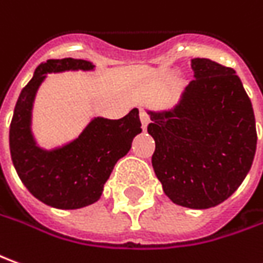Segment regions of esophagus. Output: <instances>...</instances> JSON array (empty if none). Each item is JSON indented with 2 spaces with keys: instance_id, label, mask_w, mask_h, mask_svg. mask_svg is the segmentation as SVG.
<instances>
[{
  "instance_id": "obj_1",
  "label": "esophagus",
  "mask_w": 263,
  "mask_h": 263,
  "mask_svg": "<svg viewBox=\"0 0 263 263\" xmlns=\"http://www.w3.org/2000/svg\"><path fill=\"white\" fill-rule=\"evenodd\" d=\"M139 118H141V124H142V129L145 131L146 126H148V124H149V115L146 114L145 110H141V112H139Z\"/></svg>"
}]
</instances>
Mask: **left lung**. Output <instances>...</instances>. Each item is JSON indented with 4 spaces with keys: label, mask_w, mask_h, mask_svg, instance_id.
<instances>
[{
    "label": "left lung",
    "mask_w": 263,
    "mask_h": 263,
    "mask_svg": "<svg viewBox=\"0 0 263 263\" xmlns=\"http://www.w3.org/2000/svg\"><path fill=\"white\" fill-rule=\"evenodd\" d=\"M194 79L173 108L148 110L153 167L178 206L203 210L229 199L248 176L256 151L251 99L230 67L193 59Z\"/></svg>",
    "instance_id": "8db88e82"
}]
</instances>
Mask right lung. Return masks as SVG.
<instances>
[{"mask_svg": "<svg viewBox=\"0 0 263 263\" xmlns=\"http://www.w3.org/2000/svg\"><path fill=\"white\" fill-rule=\"evenodd\" d=\"M82 59H51L42 63L21 90L10 126L11 160L20 180L35 199L63 210L82 209L101 199L118 160L128 154L141 134L139 110L134 108L121 119L95 117L70 142L43 148L35 141L33 106L35 95L50 73L92 71Z\"/></svg>", "mask_w": 263, "mask_h": 263, "instance_id": "1", "label": "right lung"}]
</instances>
